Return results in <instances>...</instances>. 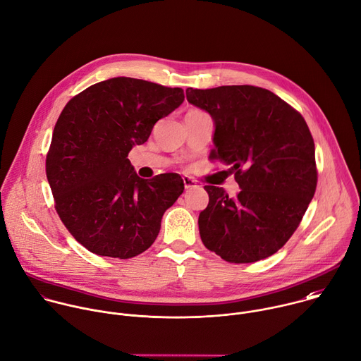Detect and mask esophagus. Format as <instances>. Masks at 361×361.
Here are the masks:
<instances>
[{
  "label": "esophagus",
  "instance_id": "esophagus-1",
  "mask_svg": "<svg viewBox=\"0 0 361 361\" xmlns=\"http://www.w3.org/2000/svg\"><path fill=\"white\" fill-rule=\"evenodd\" d=\"M183 185H185V189H192V188H196V180H193L192 178H188L185 176L183 178Z\"/></svg>",
  "mask_w": 361,
  "mask_h": 361
}]
</instances>
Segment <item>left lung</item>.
Wrapping results in <instances>:
<instances>
[{"label": "left lung", "instance_id": "8db88e82", "mask_svg": "<svg viewBox=\"0 0 361 361\" xmlns=\"http://www.w3.org/2000/svg\"><path fill=\"white\" fill-rule=\"evenodd\" d=\"M186 99L213 118L212 158L230 165L241 189L228 197L223 188L204 186L203 244L234 264L272 255L298 228L316 190L314 144L303 117L272 92L247 85L189 87Z\"/></svg>", "mask_w": 361, "mask_h": 361}]
</instances>
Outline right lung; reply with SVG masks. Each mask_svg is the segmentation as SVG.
I'll return each instance as SVG.
<instances>
[{"instance_id":"add662e5","label":"right lung","mask_w":361,"mask_h":361,"mask_svg":"<svg viewBox=\"0 0 361 361\" xmlns=\"http://www.w3.org/2000/svg\"><path fill=\"white\" fill-rule=\"evenodd\" d=\"M183 100L179 87L113 78L65 106L47 157V178L61 220L89 251L126 259L155 241L183 180L178 173L142 179L127 157Z\"/></svg>"}]
</instances>
